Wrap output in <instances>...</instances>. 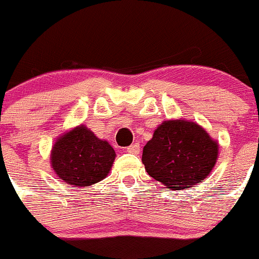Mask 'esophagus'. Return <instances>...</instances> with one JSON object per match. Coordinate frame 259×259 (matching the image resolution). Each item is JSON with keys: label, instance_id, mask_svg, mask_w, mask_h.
I'll return each mask as SVG.
<instances>
[{"label": "esophagus", "instance_id": "1", "mask_svg": "<svg viewBox=\"0 0 259 259\" xmlns=\"http://www.w3.org/2000/svg\"><path fill=\"white\" fill-rule=\"evenodd\" d=\"M126 151L128 153H133V155H137V153H140V143H133V145L128 146V147L126 148Z\"/></svg>", "mask_w": 259, "mask_h": 259}]
</instances>
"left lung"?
Segmentation results:
<instances>
[{
	"label": "left lung",
	"mask_w": 259,
	"mask_h": 259,
	"mask_svg": "<svg viewBox=\"0 0 259 259\" xmlns=\"http://www.w3.org/2000/svg\"><path fill=\"white\" fill-rule=\"evenodd\" d=\"M217 141L194 122L165 121L143 147L142 162L151 178L172 190L205 180L218 158Z\"/></svg>",
	"instance_id": "obj_1"
}]
</instances>
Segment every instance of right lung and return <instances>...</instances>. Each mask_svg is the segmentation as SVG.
Masks as SVG:
<instances>
[{"instance_id": "right-lung-1", "label": "right lung", "mask_w": 259, "mask_h": 259, "mask_svg": "<svg viewBox=\"0 0 259 259\" xmlns=\"http://www.w3.org/2000/svg\"><path fill=\"white\" fill-rule=\"evenodd\" d=\"M50 157L54 171L64 183L83 188L108 175L116 152L107 141L81 124L56 140Z\"/></svg>"}]
</instances>
